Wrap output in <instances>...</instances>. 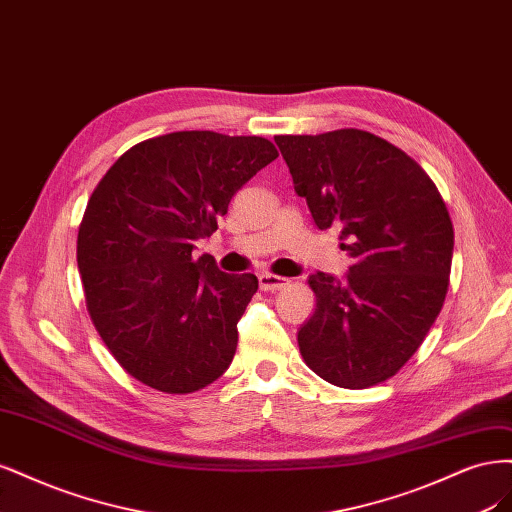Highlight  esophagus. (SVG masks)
<instances>
[{
    "label": "esophagus",
    "mask_w": 512,
    "mask_h": 512,
    "mask_svg": "<svg viewBox=\"0 0 512 512\" xmlns=\"http://www.w3.org/2000/svg\"><path fill=\"white\" fill-rule=\"evenodd\" d=\"M289 283L287 278L276 276V274H259V287L261 291H278Z\"/></svg>",
    "instance_id": "1"
}]
</instances>
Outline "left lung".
I'll use <instances>...</instances> for the list:
<instances>
[{
  "label": "left lung",
  "mask_w": 512,
  "mask_h": 512,
  "mask_svg": "<svg viewBox=\"0 0 512 512\" xmlns=\"http://www.w3.org/2000/svg\"><path fill=\"white\" fill-rule=\"evenodd\" d=\"M274 142L317 227H338L351 257L344 283L323 272L308 278L317 308L298 332L302 359L336 387L383 383L417 353L447 298V204L415 159L370 131Z\"/></svg>",
  "instance_id": "left-lung-1"
}]
</instances>
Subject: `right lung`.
Masks as SVG:
<instances>
[{"instance_id":"add662e5","label":"right lung","mask_w":512,"mask_h":512,"mask_svg":"<svg viewBox=\"0 0 512 512\" xmlns=\"http://www.w3.org/2000/svg\"><path fill=\"white\" fill-rule=\"evenodd\" d=\"M276 157L259 136L174 131L131 146L89 197L76 242L89 317L146 387L193 393L232 364L257 276L193 259V242Z\"/></svg>"}]
</instances>
